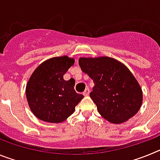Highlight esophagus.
Instances as JSON below:
<instances>
[{"mask_svg": "<svg viewBox=\"0 0 160 160\" xmlns=\"http://www.w3.org/2000/svg\"><path fill=\"white\" fill-rule=\"evenodd\" d=\"M90 89L87 88V89H86V90H85L84 92H83V95H84V96H88L89 94H90Z\"/></svg>", "mask_w": 160, "mask_h": 160, "instance_id": "1", "label": "esophagus"}]
</instances>
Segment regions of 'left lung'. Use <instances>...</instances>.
<instances>
[{
	"mask_svg": "<svg viewBox=\"0 0 160 160\" xmlns=\"http://www.w3.org/2000/svg\"><path fill=\"white\" fill-rule=\"evenodd\" d=\"M78 63L94 81L90 97L103 118L120 124L137 114L142 102V88L125 65L106 56L80 58Z\"/></svg>",
	"mask_w": 160,
	"mask_h": 160,
	"instance_id": "left-lung-1",
	"label": "left lung"
}]
</instances>
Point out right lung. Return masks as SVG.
<instances>
[{"label":"right lung","instance_id":"add662e5","mask_svg":"<svg viewBox=\"0 0 160 160\" xmlns=\"http://www.w3.org/2000/svg\"><path fill=\"white\" fill-rule=\"evenodd\" d=\"M74 63L67 56L55 57L41 63L32 72L25 94L31 111L39 119L59 123L70 117L84 96L74 90V81L63 75Z\"/></svg>","mask_w":160,"mask_h":160}]
</instances>
